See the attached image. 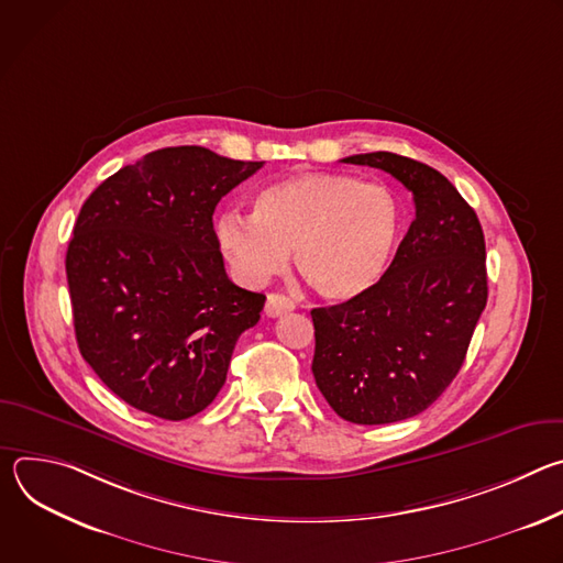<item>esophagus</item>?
Listing matches in <instances>:
<instances>
[{
	"instance_id": "1",
	"label": "esophagus",
	"mask_w": 563,
	"mask_h": 563,
	"mask_svg": "<svg viewBox=\"0 0 563 563\" xmlns=\"http://www.w3.org/2000/svg\"><path fill=\"white\" fill-rule=\"evenodd\" d=\"M291 309H294V302H291L287 296H283V294H269V296H267L265 313H267L269 318H278V316H283V313H287V311H291Z\"/></svg>"
}]
</instances>
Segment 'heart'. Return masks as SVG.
Instances as JSON below:
<instances>
[{"label":"heart","instance_id":"1","mask_svg":"<svg viewBox=\"0 0 563 563\" xmlns=\"http://www.w3.org/2000/svg\"><path fill=\"white\" fill-rule=\"evenodd\" d=\"M398 231L396 196L347 174L278 180L254 198V213L216 220L218 247L240 283L265 285L294 252L302 280L330 300L356 298L383 276Z\"/></svg>","mask_w":563,"mask_h":563}]
</instances>
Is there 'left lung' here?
I'll return each instance as SVG.
<instances>
[{
	"label": "left lung",
	"mask_w": 563,
	"mask_h": 563,
	"mask_svg": "<svg viewBox=\"0 0 563 563\" xmlns=\"http://www.w3.org/2000/svg\"><path fill=\"white\" fill-rule=\"evenodd\" d=\"M343 163L394 176L417 218L376 285L311 309V372L341 419L396 423L428 410L465 361L488 302L484 229L454 185L412 157L374 151Z\"/></svg>",
	"instance_id": "obj_1"
}]
</instances>
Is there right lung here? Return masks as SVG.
Segmentation results:
<instances>
[{
  "label": "right lung",
  "instance_id": "right-lung-1",
  "mask_svg": "<svg viewBox=\"0 0 563 563\" xmlns=\"http://www.w3.org/2000/svg\"><path fill=\"white\" fill-rule=\"evenodd\" d=\"M263 163L167 146L107 178L66 252L79 354L131 408L167 421L202 412L265 296L229 280L213 231L222 196Z\"/></svg>",
  "mask_w": 563,
  "mask_h": 563
}]
</instances>
